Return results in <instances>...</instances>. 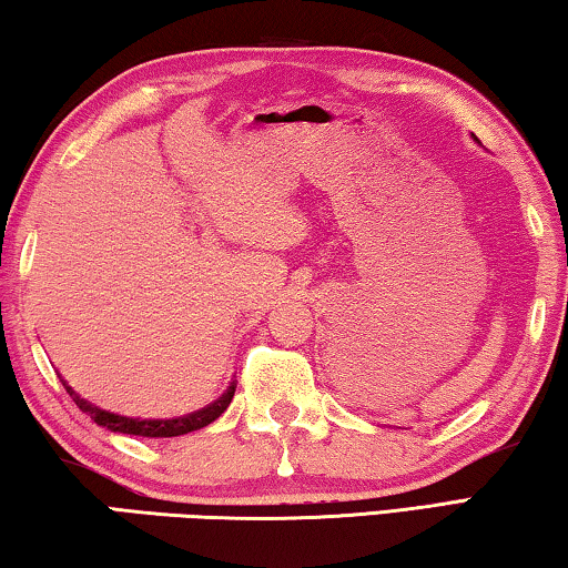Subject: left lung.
<instances>
[{
  "instance_id": "8db88e82",
  "label": "left lung",
  "mask_w": 568,
  "mask_h": 568,
  "mask_svg": "<svg viewBox=\"0 0 568 568\" xmlns=\"http://www.w3.org/2000/svg\"><path fill=\"white\" fill-rule=\"evenodd\" d=\"M474 140H476V138H474Z\"/></svg>"
}]
</instances>
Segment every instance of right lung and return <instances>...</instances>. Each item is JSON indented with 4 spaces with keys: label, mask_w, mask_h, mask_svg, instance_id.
<instances>
[{
    "label": "right lung",
    "mask_w": 568,
    "mask_h": 568,
    "mask_svg": "<svg viewBox=\"0 0 568 568\" xmlns=\"http://www.w3.org/2000/svg\"><path fill=\"white\" fill-rule=\"evenodd\" d=\"M62 386L67 388V393H70L77 406H80V410L88 413L90 418H94L98 426L112 430V434H128V436H142V438H172V436H185V434H192V430L205 428L215 418L223 416L225 408L230 406V400H233V396H235V383H230L223 396L210 403V406L192 410V413H187V416L162 420V418L118 416V413H110L100 406H94V403H90V400H84L64 378H62Z\"/></svg>",
    "instance_id": "add662e5"
}]
</instances>
